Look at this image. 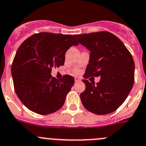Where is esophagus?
<instances>
[{
    "label": "esophagus",
    "instance_id": "34e87169",
    "mask_svg": "<svg viewBox=\"0 0 146 146\" xmlns=\"http://www.w3.org/2000/svg\"><path fill=\"white\" fill-rule=\"evenodd\" d=\"M74 80H75V82H80V81H81V79L78 77H74Z\"/></svg>",
    "mask_w": 146,
    "mask_h": 146
}]
</instances>
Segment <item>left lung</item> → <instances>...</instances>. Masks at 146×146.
<instances>
[{
  "label": "left lung",
  "instance_id": "8db88e82",
  "mask_svg": "<svg viewBox=\"0 0 146 146\" xmlns=\"http://www.w3.org/2000/svg\"><path fill=\"white\" fill-rule=\"evenodd\" d=\"M74 37L90 51L84 78L101 76L96 85L82 80L85 84L80 94L82 105L96 114L112 113L124 103L134 84L132 55L118 37L109 32L76 35Z\"/></svg>",
  "mask_w": 146,
  "mask_h": 146
}]
</instances>
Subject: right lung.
I'll return each mask as SVG.
<instances>
[{"instance_id": "right-lung-1", "label": "right lung", "mask_w": 146, "mask_h": 146, "mask_svg": "<svg viewBox=\"0 0 146 146\" xmlns=\"http://www.w3.org/2000/svg\"><path fill=\"white\" fill-rule=\"evenodd\" d=\"M79 45L72 35L36 33L19 47L11 65L14 87L21 103L32 111L46 115L59 110L74 83L65 74L52 77L53 67L64 64L65 53Z\"/></svg>"}]
</instances>
